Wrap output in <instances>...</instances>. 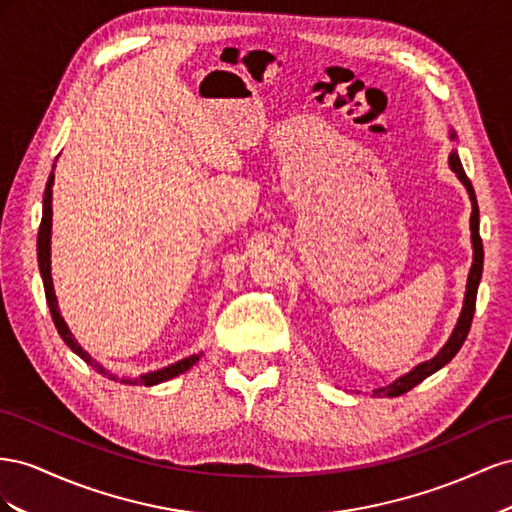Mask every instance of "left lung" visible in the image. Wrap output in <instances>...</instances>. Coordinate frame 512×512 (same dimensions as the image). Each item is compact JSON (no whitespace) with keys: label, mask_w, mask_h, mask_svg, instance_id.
Listing matches in <instances>:
<instances>
[{"label":"left lung","mask_w":512,"mask_h":512,"mask_svg":"<svg viewBox=\"0 0 512 512\" xmlns=\"http://www.w3.org/2000/svg\"><path fill=\"white\" fill-rule=\"evenodd\" d=\"M448 137L450 141H457V133L455 130H448ZM448 167L455 171V175L459 178V182L465 186L467 195H470V201H472V216H470V231H472V251H474V257H472V268H470V274H467V283H465V298H463V309L459 313V319L455 328H452V334L448 337V341L444 343V347L437 352L431 360H425L416 364V367L405 373L401 377L394 379L392 384L384 386V388H377L373 390V397H401V394H405L407 390H412L414 386H418L422 379H427L429 375H433L435 371H440L444 364H448L452 358L457 356V352L461 349L467 332H470V326H472V317H474V309H476V294H478V285H480V276H483V240H480V233H478V225H480V216H478V201H476V193L472 188V182L467 180V175L463 171V165H461V158H459V152L452 150L450 156H448Z\"/></svg>","instance_id":"obj_1"}]
</instances>
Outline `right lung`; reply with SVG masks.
<instances>
[{
  "label": "right lung",
  "instance_id": "add662e5",
  "mask_svg": "<svg viewBox=\"0 0 512 512\" xmlns=\"http://www.w3.org/2000/svg\"><path fill=\"white\" fill-rule=\"evenodd\" d=\"M53 169H55V165H53ZM53 182H55V173L51 171L49 180H47V188H45V197H42V221H40V229H38V268H40L42 283H45V296H47V304H49V309H51V317H53L55 328H57V332H60V337L64 339V343L79 358H83L87 364H90V367L96 373L105 375L109 379H118V382L130 384V386H156V384L167 382V379H173V377L186 373L203 356L201 352L188 356V358H182V360L173 362V364H167V367L158 369V371L143 373L139 377H120V375H115L109 369L102 367V364L98 360H94L90 354H87L85 349L79 345V341L72 337V332H70L68 324L64 321L60 309H57V296H55V289H53V279H51V227H53V206H51V201H53Z\"/></svg>",
  "mask_w": 512,
  "mask_h": 512
}]
</instances>
